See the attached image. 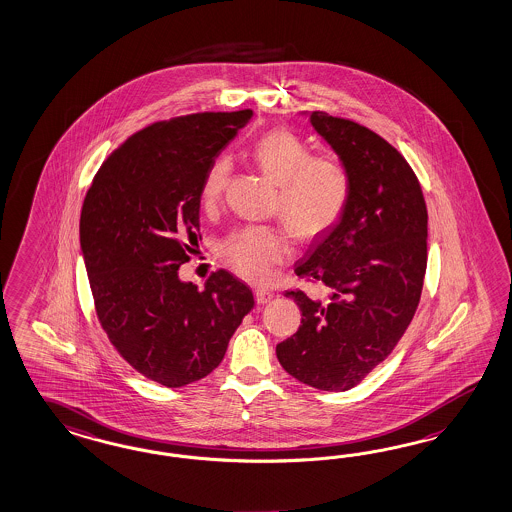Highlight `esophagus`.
I'll use <instances>...</instances> for the list:
<instances>
[{"label":"esophagus","mask_w":512,"mask_h":512,"mask_svg":"<svg viewBox=\"0 0 512 512\" xmlns=\"http://www.w3.org/2000/svg\"><path fill=\"white\" fill-rule=\"evenodd\" d=\"M273 297H275V293L271 292V290L256 288V301H258V303H269Z\"/></svg>","instance_id":"esophagus-1"}]
</instances>
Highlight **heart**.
<instances>
[{
  "instance_id": "obj_1",
  "label": "heart",
  "mask_w": 512,
  "mask_h": 512,
  "mask_svg": "<svg viewBox=\"0 0 512 512\" xmlns=\"http://www.w3.org/2000/svg\"><path fill=\"white\" fill-rule=\"evenodd\" d=\"M252 159L278 185L280 213L297 237L314 239L342 217L350 198V172L335 155H310V147L297 134L275 129L256 140ZM230 172L228 155L209 166L202 183L205 207L219 202ZM220 252L239 275L265 282L292 254V241L277 226H245L222 241Z\"/></svg>"
}]
</instances>
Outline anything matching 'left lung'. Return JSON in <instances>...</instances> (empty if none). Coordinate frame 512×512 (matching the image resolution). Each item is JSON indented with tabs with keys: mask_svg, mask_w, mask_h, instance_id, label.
Instances as JSON below:
<instances>
[{
	"mask_svg": "<svg viewBox=\"0 0 512 512\" xmlns=\"http://www.w3.org/2000/svg\"><path fill=\"white\" fill-rule=\"evenodd\" d=\"M310 123L346 164L350 198L295 267L329 297L284 293L303 318L278 344L277 357L295 380L338 393L385 361L413 320L426 273L428 213L419 179L380 134L325 112H312Z\"/></svg>",
	"mask_w": 512,
	"mask_h": 512,
	"instance_id": "1",
	"label": "left lung"
}]
</instances>
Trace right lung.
<instances>
[{"mask_svg": "<svg viewBox=\"0 0 512 512\" xmlns=\"http://www.w3.org/2000/svg\"><path fill=\"white\" fill-rule=\"evenodd\" d=\"M250 117L202 112L134 132L82 205L80 247L101 327L136 372L164 387L213 372L254 307L249 286L224 269L202 292L177 273L200 234L205 172Z\"/></svg>", "mask_w": 512, "mask_h": 512, "instance_id": "right-lung-1", "label": "right lung"}]
</instances>
